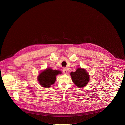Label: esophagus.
<instances>
[{
  "label": "esophagus",
  "instance_id": "obj_1",
  "mask_svg": "<svg viewBox=\"0 0 125 125\" xmlns=\"http://www.w3.org/2000/svg\"><path fill=\"white\" fill-rule=\"evenodd\" d=\"M63 73L66 74L67 73V70L66 69L64 68L63 69Z\"/></svg>",
  "mask_w": 125,
  "mask_h": 125
}]
</instances>
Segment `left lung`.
Wrapping results in <instances>:
<instances>
[{"instance_id":"8db88e82","label":"left lung","mask_w":125,"mask_h":125,"mask_svg":"<svg viewBox=\"0 0 125 125\" xmlns=\"http://www.w3.org/2000/svg\"><path fill=\"white\" fill-rule=\"evenodd\" d=\"M70 75L74 83L78 87H84L89 81V75L85 70L78 68L74 72H71Z\"/></svg>"}]
</instances>
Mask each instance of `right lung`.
Returning a JSON list of instances; mask_svg holds the SVG:
<instances>
[{
    "label": "right lung",
    "mask_w": 125,
    "mask_h": 125,
    "mask_svg": "<svg viewBox=\"0 0 125 125\" xmlns=\"http://www.w3.org/2000/svg\"><path fill=\"white\" fill-rule=\"evenodd\" d=\"M61 72L58 70H52L51 69H46L40 74L38 80L40 84L42 87H50L52 84L55 83L56 80V76Z\"/></svg>",
    "instance_id": "add662e5"
}]
</instances>
